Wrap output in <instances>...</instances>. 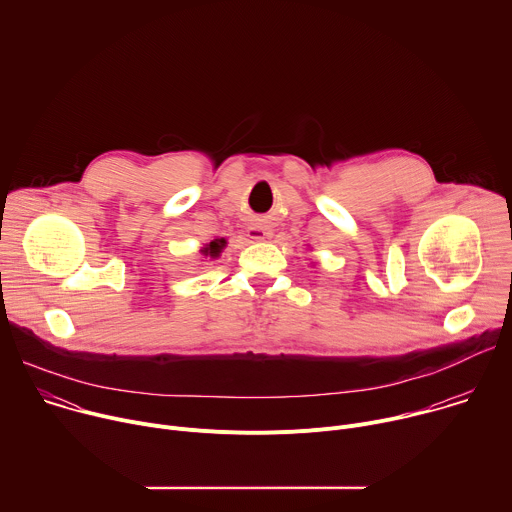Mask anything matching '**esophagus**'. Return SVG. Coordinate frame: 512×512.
<instances>
[{"mask_svg": "<svg viewBox=\"0 0 512 512\" xmlns=\"http://www.w3.org/2000/svg\"><path fill=\"white\" fill-rule=\"evenodd\" d=\"M249 237L255 239V241H261L267 237V227L263 223H255L249 227Z\"/></svg>", "mask_w": 512, "mask_h": 512, "instance_id": "1", "label": "esophagus"}]
</instances>
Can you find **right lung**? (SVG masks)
Returning a JSON list of instances; mask_svg holds the SVG:
<instances>
[{
  "instance_id": "obj_1",
  "label": "right lung",
  "mask_w": 512,
  "mask_h": 512,
  "mask_svg": "<svg viewBox=\"0 0 512 512\" xmlns=\"http://www.w3.org/2000/svg\"><path fill=\"white\" fill-rule=\"evenodd\" d=\"M225 245H227L225 239H214L208 247L202 249V253H204V255H210V257H218V255H221V251L225 249Z\"/></svg>"
}]
</instances>
